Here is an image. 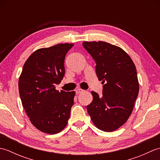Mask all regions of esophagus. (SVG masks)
I'll return each mask as SVG.
<instances>
[{"instance_id": "obj_1", "label": "esophagus", "mask_w": 160, "mask_h": 160, "mask_svg": "<svg viewBox=\"0 0 160 160\" xmlns=\"http://www.w3.org/2000/svg\"><path fill=\"white\" fill-rule=\"evenodd\" d=\"M83 91H84V90H82V89H77L76 90V93L77 94H79V93H80L83 92Z\"/></svg>"}]
</instances>
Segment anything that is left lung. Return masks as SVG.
<instances>
[{"label": "left lung", "mask_w": 160, "mask_h": 160, "mask_svg": "<svg viewBox=\"0 0 160 160\" xmlns=\"http://www.w3.org/2000/svg\"><path fill=\"white\" fill-rule=\"evenodd\" d=\"M82 45L96 62V71L103 85L102 96L91 91L93 100L87 106L96 127L115 131L128 120L139 93L136 67L120 47L104 41L84 42Z\"/></svg>", "instance_id": "left-lung-1"}]
</instances>
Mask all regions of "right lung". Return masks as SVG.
Wrapping results in <instances>:
<instances>
[{
    "label": "right lung",
    "mask_w": 160,
    "mask_h": 160,
    "mask_svg": "<svg viewBox=\"0 0 160 160\" xmlns=\"http://www.w3.org/2000/svg\"><path fill=\"white\" fill-rule=\"evenodd\" d=\"M73 44H58L37 49L24 64L18 80L22 104L39 131L56 134L66 127L75 91L56 89L64 77V58Z\"/></svg>",
    "instance_id": "right-lung-1"
}]
</instances>
